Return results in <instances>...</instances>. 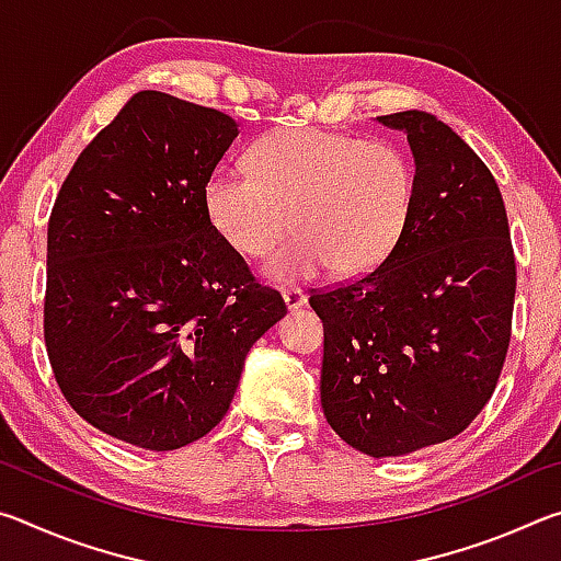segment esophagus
<instances>
[{
  "label": "esophagus",
  "instance_id": "esophagus-1",
  "mask_svg": "<svg viewBox=\"0 0 561 561\" xmlns=\"http://www.w3.org/2000/svg\"><path fill=\"white\" fill-rule=\"evenodd\" d=\"M282 297H284V304H287L289 311L299 309V307H304V304H307V294H304L301 287H284Z\"/></svg>",
  "mask_w": 561,
  "mask_h": 561
}]
</instances>
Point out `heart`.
Instances as JSON below:
<instances>
[{"instance_id": "obj_1", "label": "heart", "mask_w": 561, "mask_h": 561, "mask_svg": "<svg viewBox=\"0 0 561 561\" xmlns=\"http://www.w3.org/2000/svg\"><path fill=\"white\" fill-rule=\"evenodd\" d=\"M252 168L222 163L205 183L217 234L242 257H262L279 282L374 270L401 234L413 203V168L388 140L327 128H287L254 148ZM293 220L289 221L288 217Z\"/></svg>"}]
</instances>
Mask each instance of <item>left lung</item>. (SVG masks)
<instances>
[{
	"instance_id": "left-lung-1",
	"label": "left lung",
	"mask_w": 561,
	"mask_h": 561,
	"mask_svg": "<svg viewBox=\"0 0 561 561\" xmlns=\"http://www.w3.org/2000/svg\"><path fill=\"white\" fill-rule=\"evenodd\" d=\"M378 121L408 133L411 213L381 264L309 304L324 321L327 423L388 458L460 435L495 393L517 267L500 187L458 133L423 111Z\"/></svg>"
}]
</instances>
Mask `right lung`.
I'll use <instances>...</instances> for the list:
<instances>
[{
	"label": "right lung",
	"mask_w": 561,
	"mask_h": 561,
	"mask_svg": "<svg viewBox=\"0 0 561 561\" xmlns=\"http://www.w3.org/2000/svg\"><path fill=\"white\" fill-rule=\"evenodd\" d=\"M217 108L138 91L81 150L46 237L44 344L93 428L178 450L222 421L247 351L287 314L207 217L237 138Z\"/></svg>",
	"instance_id": "right-lung-1"
}]
</instances>
